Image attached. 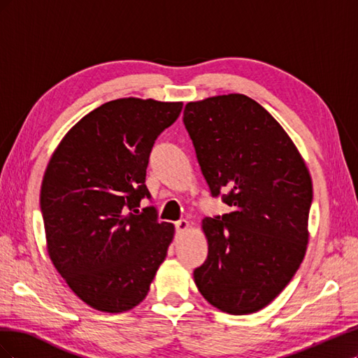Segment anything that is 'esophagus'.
<instances>
[{
	"label": "esophagus",
	"instance_id": "1",
	"mask_svg": "<svg viewBox=\"0 0 358 358\" xmlns=\"http://www.w3.org/2000/svg\"><path fill=\"white\" fill-rule=\"evenodd\" d=\"M175 225H176V233H178V234L185 233V231H188V230L191 229V224H189L187 220H180V221H178Z\"/></svg>",
	"mask_w": 358,
	"mask_h": 358
}]
</instances>
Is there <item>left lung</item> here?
I'll return each instance as SVG.
<instances>
[{
  "label": "left lung",
  "mask_w": 358,
  "mask_h": 358,
  "mask_svg": "<svg viewBox=\"0 0 358 358\" xmlns=\"http://www.w3.org/2000/svg\"><path fill=\"white\" fill-rule=\"evenodd\" d=\"M183 124L213 197L230 212L204 218L209 245L194 270L201 296L231 315L266 308L306 254L312 179L285 129L243 94L191 101Z\"/></svg>",
  "instance_id": "left-lung-1"
}]
</instances>
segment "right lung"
Returning a JSON list of instances; mask_svg holds the SVG:
<instances>
[{"mask_svg": "<svg viewBox=\"0 0 358 358\" xmlns=\"http://www.w3.org/2000/svg\"><path fill=\"white\" fill-rule=\"evenodd\" d=\"M182 103L119 99L83 116L52 154L40 191L48 254L86 305L109 313L146 296L175 225L158 222L145 185L157 137Z\"/></svg>", "mask_w": 358, "mask_h": 358, "instance_id": "right-lung-1", "label": "right lung"}]
</instances>
